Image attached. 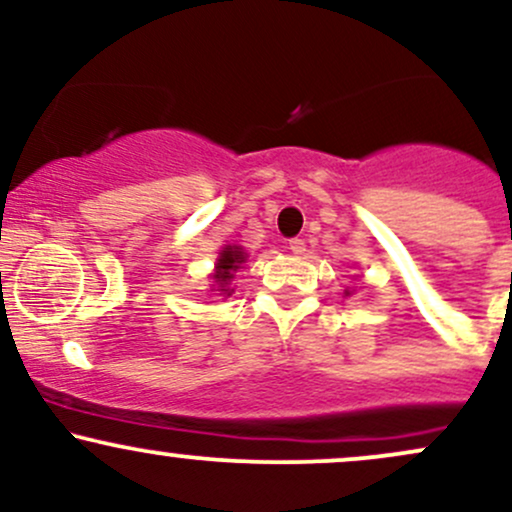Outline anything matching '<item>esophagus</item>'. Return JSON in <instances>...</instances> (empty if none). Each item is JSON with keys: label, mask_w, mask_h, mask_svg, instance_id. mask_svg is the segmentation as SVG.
<instances>
[{"label": "esophagus", "mask_w": 512, "mask_h": 512, "mask_svg": "<svg viewBox=\"0 0 512 512\" xmlns=\"http://www.w3.org/2000/svg\"><path fill=\"white\" fill-rule=\"evenodd\" d=\"M289 250L293 252V255H303V252H305V240L303 238H291L289 240Z\"/></svg>", "instance_id": "esophagus-1"}]
</instances>
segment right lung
Segmentation results:
<instances>
[{
  "label": "right lung",
  "mask_w": 512,
  "mask_h": 512,
  "mask_svg": "<svg viewBox=\"0 0 512 512\" xmlns=\"http://www.w3.org/2000/svg\"><path fill=\"white\" fill-rule=\"evenodd\" d=\"M243 262H245V252L240 250V248H236V245H228V248L221 250L219 262H216L214 279L219 281V286H221L223 293H231V289H226V284L233 279V272H236V269Z\"/></svg>",
  "instance_id": "obj_1"
}]
</instances>
